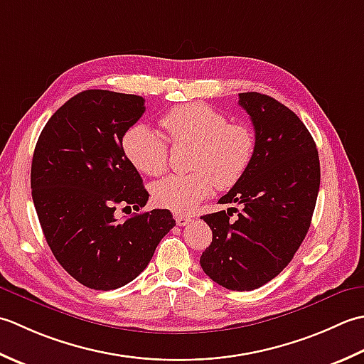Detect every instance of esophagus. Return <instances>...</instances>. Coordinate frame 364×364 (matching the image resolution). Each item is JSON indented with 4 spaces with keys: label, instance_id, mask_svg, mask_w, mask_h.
Listing matches in <instances>:
<instances>
[{
    "label": "esophagus",
    "instance_id": "34e87169",
    "mask_svg": "<svg viewBox=\"0 0 364 364\" xmlns=\"http://www.w3.org/2000/svg\"><path fill=\"white\" fill-rule=\"evenodd\" d=\"M174 218H176L177 226H185V225H188L190 221H191V218L190 217H185V215H174Z\"/></svg>",
    "mask_w": 364,
    "mask_h": 364
}]
</instances>
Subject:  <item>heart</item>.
I'll return each instance as SVG.
<instances>
[{"label":"heart","instance_id":"1","mask_svg":"<svg viewBox=\"0 0 364 364\" xmlns=\"http://www.w3.org/2000/svg\"><path fill=\"white\" fill-rule=\"evenodd\" d=\"M176 144H193L188 174H174L152 187L155 204L176 213L191 212L209 198L218 185L231 188L242 181L253 163L256 135L248 124L229 122V117L203 102H190L168 109L160 119ZM125 157L139 173L160 176L168 166V144L143 124L122 136Z\"/></svg>","mask_w":364,"mask_h":364}]
</instances>
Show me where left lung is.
Returning <instances> with one entry per match:
<instances>
[{"instance_id": "8db88e82", "label": "left lung", "mask_w": 364, "mask_h": 364, "mask_svg": "<svg viewBox=\"0 0 364 364\" xmlns=\"http://www.w3.org/2000/svg\"><path fill=\"white\" fill-rule=\"evenodd\" d=\"M251 117L256 154L247 174L220 204H242L201 217L212 243L199 264L207 277L231 291H253L292 261L313 218L321 185L316 143L292 109L259 92L239 94Z\"/></svg>"}]
</instances>
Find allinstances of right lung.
I'll use <instances>...</instances> for the list:
<instances>
[{
    "label": "right lung",
    "mask_w": 364,
    "mask_h": 364,
    "mask_svg": "<svg viewBox=\"0 0 364 364\" xmlns=\"http://www.w3.org/2000/svg\"><path fill=\"white\" fill-rule=\"evenodd\" d=\"M144 111L139 95L87 89L50 117L34 149L31 193L43 235L63 269L95 291L135 279L176 226L168 209L114 217L117 205L138 212L149 199L122 151Z\"/></svg>",
    "instance_id": "add662e5"
}]
</instances>
